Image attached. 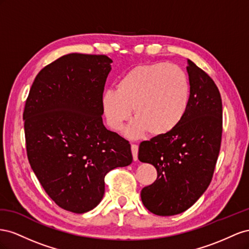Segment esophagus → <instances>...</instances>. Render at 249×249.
<instances>
[{"instance_id": "1", "label": "esophagus", "mask_w": 249, "mask_h": 249, "mask_svg": "<svg viewBox=\"0 0 249 249\" xmlns=\"http://www.w3.org/2000/svg\"><path fill=\"white\" fill-rule=\"evenodd\" d=\"M131 152H132V158L133 160H138V152H139V146L136 144H131Z\"/></svg>"}]
</instances>
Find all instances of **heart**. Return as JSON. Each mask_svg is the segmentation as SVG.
Returning <instances> with one entry per match:
<instances>
[{
  "instance_id": "1",
  "label": "heart",
  "mask_w": 249,
  "mask_h": 249,
  "mask_svg": "<svg viewBox=\"0 0 249 249\" xmlns=\"http://www.w3.org/2000/svg\"><path fill=\"white\" fill-rule=\"evenodd\" d=\"M191 101V83L187 73L173 63L139 66L126 73L117 89L105 90L102 108L108 125L121 131L131 118L126 136L137 139L148 130L164 136L180 124Z\"/></svg>"
}]
</instances>
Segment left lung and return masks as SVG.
<instances>
[{"label":"left lung","instance_id":"obj_1","mask_svg":"<svg viewBox=\"0 0 249 249\" xmlns=\"http://www.w3.org/2000/svg\"><path fill=\"white\" fill-rule=\"evenodd\" d=\"M191 101L180 124L164 136L142 142L139 160L158 171V178L143 188L147 210L173 216L191 208L210 186L222 136V101L212 78L188 59Z\"/></svg>","mask_w":249,"mask_h":249}]
</instances>
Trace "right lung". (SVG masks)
<instances>
[{
    "instance_id": "1",
    "label": "right lung",
    "mask_w": 249,
    "mask_h": 249,
    "mask_svg": "<svg viewBox=\"0 0 249 249\" xmlns=\"http://www.w3.org/2000/svg\"><path fill=\"white\" fill-rule=\"evenodd\" d=\"M111 62L106 55L61 56L35 77L23 113L33 172L58 207L76 214L100 203L110 170L132 162L129 142L102 120Z\"/></svg>"
}]
</instances>
